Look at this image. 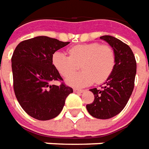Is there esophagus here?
I'll return each instance as SVG.
<instances>
[{
    "mask_svg": "<svg viewBox=\"0 0 149 149\" xmlns=\"http://www.w3.org/2000/svg\"><path fill=\"white\" fill-rule=\"evenodd\" d=\"M74 92H77V93H82V92H84V90H82V89H79V88H74Z\"/></svg>",
    "mask_w": 149,
    "mask_h": 149,
    "instance_id": "34e87169",
    "label": "esophagus"
}]
</instances>
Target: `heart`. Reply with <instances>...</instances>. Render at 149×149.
<instances>
[{"label":"heart","instance_id":"heart-1","mask_svg":"<svg viewBox=\"0 0 149 149\" xmlns=\"http://www.w3.org/2000/svg\"><path fill=\"white\" fill-rule=\"evenodd\" d=\"M115 62V53L111 46L99 43L74 45L69 49V55L61 51L53 55V64L64 77L74 72L81 64L82 72L70 74L65 79L66 84L72 87L103 83L113 72Z\"/></svg>","mask_w":149,"mask_h":149}]
</instances>
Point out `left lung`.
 I'll use <instances>...</instances> for the list:
<instances>
[{
	"instance_id": "8db88e82",
	"label": "left lung",
	"mask_w": 149,
	"mask_h": 149,
	"mask_svg": "<svg viewBox=\"0 0 149 149\" xmlns=\"http://www.w3.org/2000/svg\"><path fill=\"white\" fill-rule=\"evenodd\" d=\"M100 39L114 50L115 66L101 89H90L95 99L86 108L92 117L108 119L118 114L127 104L135 85L136 61L131 48L120 40L111 36Z\"/></svg>"
}]
</instances>
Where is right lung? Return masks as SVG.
I'll use <instances>...</instances> for the list:
<instances>
[{
    "instance_id": "obj_1",
    "label": "right lung",
    "mask_w": 149,
    "mask_h": 149,
    "mask_svg": "<svg viewBox=\"0 0 149 149\" xmlns=\"http://www.w3.org/2000/svg\"><path fill=\"white\" fill-rule=\"evenodd\" d=\"M70 42L37 36L20 42L11 58L14 90L18 103L31 117L45 121L56 118L73 89L62 81L53 64V53Z\"/></svg>"
}]
</instances>
